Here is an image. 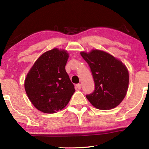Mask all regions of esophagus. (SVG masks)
Wrapping results in <instances>:
<instances>
[{"instance_id":"obj_1","label":"esophagus","mask_w":149,"mask_h":149,"mask_svg":"<svg viewBox=\"0 0 149 149\" xmlns=\"http://www.w3.org/2000/svg\"><path fill=\"white\" fill-rule=\"evenodd\" d=\"M75 88H76V89L81 90V84H77L76 85H75Z\"/></svg>"}]
</instances>
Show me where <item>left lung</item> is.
I'll use <instances>...</instances> for the list:
<instances>
[{
    "label": "left lung",
    "mask_w": 149,
    "mask_h": 149,
    "mask_svg": "<svg viewBox=\"0 0 149 149\" xmlns=\"http://www.w3.org/2000/svg\"><path fill=\"white\" fill-rule=\"evenodd\" d=\"M90 66L95 82V90L86 95L87 99L96 108L109 110L118 106L128 90L129 72L125 65L110 54L93 49L81 52Z\"/></svg>",
    "instance_id": "1"
}]
</instances>
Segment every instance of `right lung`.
Listing matches in <instances>:
<instances>
[{"label":"right lung","mask_w":149,"mask_h":149,"mask_svg":"<svg viewBox=\"0 0 149 149\" xmlns=\"http://www.w3.org/2000/svg\"><path fill=\"white\" fill-rule=\"evenodd\" d=\"M68 57L65 50H50L39 57L28 72L25 90L40 111L55 113L62 110L75 91L65 70Z\"/></svg>","instance_id":"right-lung-1"}]
</instances>
